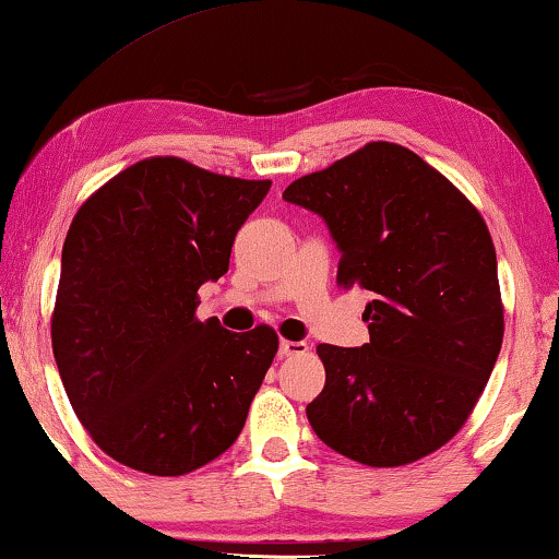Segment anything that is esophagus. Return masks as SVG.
<instances>
[{
	"label": "esophagus",
	"mask_w": 559,
	"mask_h": 559,
	"mask_svg": "<svg viewBox=\"0 0 559 559\" xmlns=\"http://www.w3.org/2000/svg\"><path fill=\"white\" fill-rule=\"evenodd\" d=\"M310 346L305 341H282L280 343V354L282 356H302L308 354Z\"/></svg>",
	"instance_id": "esophagus-1"
}]
</instances>
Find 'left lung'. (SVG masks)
I'll return each instance as SVG.
<instances>
[{
    "label": "left lung",
    "mask_w": 559,
    "mask_h": 559,
    "mask_svg": "<svg viewBox=\"0 0 559 559\" xmlns=\"http://www.w3.org/2000/svg\"><path fill=\"white\" fill-rule=\"evenodd\" d=\"M287 203L318 213L338 243V285L371 293L369 343H320L325 386L312 430L371 468L445 445L484 394L503 341L496 249L468 198L415 152L369 142L297 178Z\"/></svg>",
    "instance_id": "1"
}]
</instances>
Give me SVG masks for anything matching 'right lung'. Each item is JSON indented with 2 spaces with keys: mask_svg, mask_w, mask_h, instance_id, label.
Returning <instances> with one entry per match:
<instances>
[{
  "mask_svg": "<svg viewBox=\"0 0 559 559\" xmlns=\"http://www.w3.org/2000/svg\"><path fill=\"white\" fill-rule=\"evenodd\" d=\"M270 186L147 157L73 216L52 354L75 417L127 468L182 476L239 438L280 338L270 325L198 320V287L228 272L236 231Z\"/></svg>",
  "mask_w": 559,
  "mask_h": 559,
  "instance_id": "1",
  "label": "right lung"
}]
</instances>
